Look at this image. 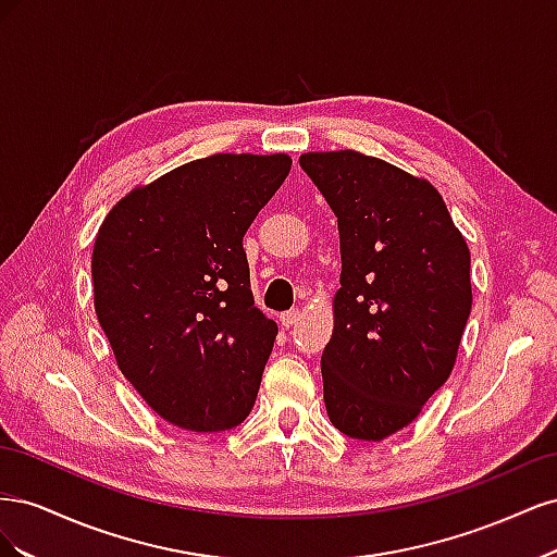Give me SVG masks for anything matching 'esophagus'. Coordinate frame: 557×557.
<instances>
[{
  "instance_id": "esophagus-1",
  "label": "esophagus",
  "mask_w": 557,
  "mask_h": 557,
  "mask_svg": "<svg viewBox=\"0 0 557 557\" xmlns=\"http://www.w3.org/2000/svg\"><path fill=\"white\" fill-rule=\"evenodd\" d=\"M299 320V311L297 309H290V311H285V313H281V325L283 327H293L295 323Z\"/></svg>"
}]
</instances>
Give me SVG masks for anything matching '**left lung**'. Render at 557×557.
Returning a JSON list of instances; mask_svg holds the SVG:
<instances>
[{
	"mask_svg": "<svg viewBox=\"0 0 557 557\" xmlns=\"http://www.w3.org/2000/svg\"><path fill=\"white\" fill-rule=\"evenodd\" d=\"M299 166L339 223L342 288L320 358L332 425L362 442L407 428L453 372L471 311L469 248L442 195L358 150Z\"/></svg>",
	"mask_w": 557,
	"mask_h": 557,
	"instance_id": "left-lung-1",
	"label": "left lung"
}]
</instances>
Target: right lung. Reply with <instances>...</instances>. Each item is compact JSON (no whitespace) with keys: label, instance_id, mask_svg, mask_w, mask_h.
<instances>
[{"label":"right lung","instance_id":"1","mask_svg":"<svg viewBox=\"0 0 557 557\" xmlns=\"http://www.w3.org/2000/svg\"><path fill=\"white\" fill-rule=\"evenodd\" d=\"M293 160L218 153L111 209L92 250L95 311L125 379L172 425L237 428L278 327L250 293L244 234Z\"/></svg>","mask_w":557,"mask_h":557}]
</instances>
